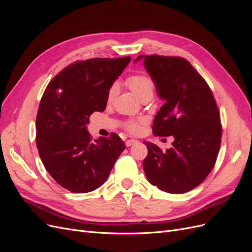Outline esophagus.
<instances>
[{
	"label": "esophagus",
	"mask_w": 252,
	"mask_h": 252,
	"mask_svg": "<svg viewBox=\"0 0 252 252\" xmlns=\"http://www.w3.org/2000/svg\"><path fill=\"white\" fill-rule=\"evenodd\" d=\"M135 143H138V141L136 140H133V139H131V140H127L126 141V146L127 147H130V146H132L133 144H135Z\"/></svg>",
	"instance_id": "1"
}]
</instances>
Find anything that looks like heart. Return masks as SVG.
<instances>
[{
    "mask_svg": "<svg viewBox=\"0 0 252 252\" xmlns=\"http://www.w3.org/2000/svg\"><path fill=\"white\" fill-rule=\"evenodd\" d=\"M127 85L130 88L132 93L139 96L141 100H145V98H151L155 94L156 90V84L155 81L152 80L148 74L145 73H135L128 77L127 79ZM119 90V84L117 82L112 83L108 90V100L111 101L112 98L116 96ZM127 129L131 132L139 131V122H128L126 125Z\"/></svg>",
    "mask_w": 252,
    "mask_h": 252,
    "instance_id": "b5f03b06",
    "label": "heart"
}]
</instances>
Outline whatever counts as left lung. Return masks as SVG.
Here are the masks:
<instances>
[{
    "mask_svg": "<svg viewBox=\"0 0 252 252\" xmlns=\"http://www.w3.org/2000/svg\"><path fill=\"white\" fill-rule=\"evenodd\" d=\"M165 104L154 120V134L172 135V147L163 151L145 142L146 178L168 193H185L206 179L216 164L222 138L220 112L208 84L187 60L180 57L140 56Z\"/></svg>",
    "mask_w": 252,
    "mask_h": 252,
    "instance_id": "1",
    "label": "left lung"
}]
</instances>
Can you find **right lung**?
Wrapping results in <instances>:
<instances>
[{
  "label": "right lung",
  "instance_id": "obj_1",
  "mask_svg": "<svg viewBox=\"0 0 252 252\" xmlns=\"http://www.w3.org/2000/svg\"><path fill=\"white\" fill-rule=\"evenodd\" d=\"M130 57L94 58L65 67L44 91L36 114V147L58 184L75 193L102 186L125 144L116 133L93 141L89 117L104 111L112 83Z\"/></svg>",
  "mask_w": 252,
  "mask_h": 252
}]
</instances>
